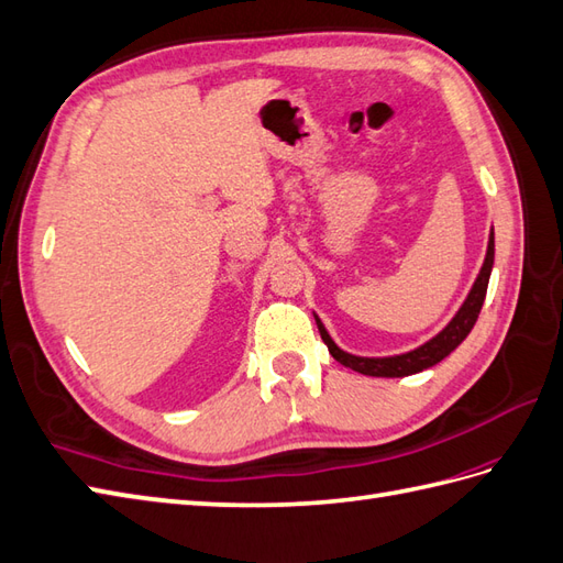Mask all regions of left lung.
I'll list each match as a JSON object with an SVG mask.
<instances>
[{"label": "left lung", "instance_id": "8db88e82", "mask_svg": "<svg viewBox=\"0 0 563 563\" xmlns=\"http://www.w3.org/2000/svg\"><path fill=\"white\" fill-rule=\"evenodd\" d=\"M492 265H495V229L489 231L485 263H483V267H479V274H477V279L473 284V289H471L468 298L463 300V306L459 308V312L454 314V320H451L440 334L432 336L430 341H424L422 346L408 351V353L387 355V358H365V355H353V353L341 351L334 344V339L329 336V332L324 329V324L320 322L318 314H314V322H318L320 336H322V341L327 344L329 353H332L341 365L355 369V373L369 375V377H406V375H416V373H422V369H428V367L437 365L440 361H444L446 355L454 351L465 336L471 334V329H473L477 314H479V308H483V303H485V294H487Z\"/></svg>", "mask_w": 563, "mask_h": 563}]
</instances>
